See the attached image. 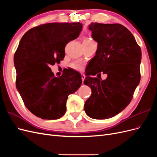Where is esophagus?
Wrapping results in <instances>:
<instances>
[{
	"instance_id": "esophagus-1",
	"label": "esophagus",
	"mask_w": 157,
	"mask_h": 157,
	"mask_svg": "<svg viewBox=\"0 0 157 157\" xmlns=\"http://www.w3.org/2000/svg\"><path fill=\"white\" fill-rule=\"evenodd\" d=\"M81 78H82V83H83L84 80V79H85V76H84V75H82H82H81Z\"/></svg>"
}]
</instances>
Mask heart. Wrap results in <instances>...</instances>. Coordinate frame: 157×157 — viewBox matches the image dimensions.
I'll list each match as a JSON object with an SVG mask.
<instances>
[{"label": "heart", "instance_id": "obj_1", "mask_svg": "<svg viewBox=\"0 0 157 157\" xmlns=\"http://www.w3.org/2000/svg\"><path fill=\"white\" fill-rule=\"evenodd\" d=\"M93 42V40L90 39H85L83 41V42ZM71 66H72V67L73 69L76 70H80L82 69V65L79 63H73L72 65H71Z\"/></svg>", "mask_w": 157, "mask_h": 157}]
</instances>
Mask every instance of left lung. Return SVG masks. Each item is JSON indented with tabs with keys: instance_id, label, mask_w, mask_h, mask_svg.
<instances>
[{
	"instance_id": "8db88e82",
	"label": "left lung",
	"mask_w": 157,
	"mask_h": 157,
	"mask_svg": "<svg viewBox=\"0 0 157 157\" xmlns=\"http://www.w3.org/2000/svg\"><path fill=\"white\" fill-rule=\"evenodd\" d=\"M88 27L98 48L86 69L84 83L92 95L84 111L90 118L107 119L130 103L141 78V50L132 33L119 23H91ZM101 73L108 75L105 80L98 77ZM96 74L99 79L90 77Z\"/></svg>"
}]
</instances>
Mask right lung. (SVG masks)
<instances>
[{
	"label": "right lung",
	"instance_id": "right-lung-1",
	"mask_svg": "<svg viewBox=\"0 0 157 157\" xmlns=\"http://www.w3.org/2000/svg\"><path fill=\"white\" fill-rule=\"evenodd\" d=\"M82 24L48 23L35 27L23 36L13 57L16 88L25 107L42 119L63 116L68 96L82 84L80 74L68 69L59 77L50 65L60 63L69 42L78 36Z\"/></svg>",
	"mask_w": 157,
	"mask_h": 157
}]
</instances>
